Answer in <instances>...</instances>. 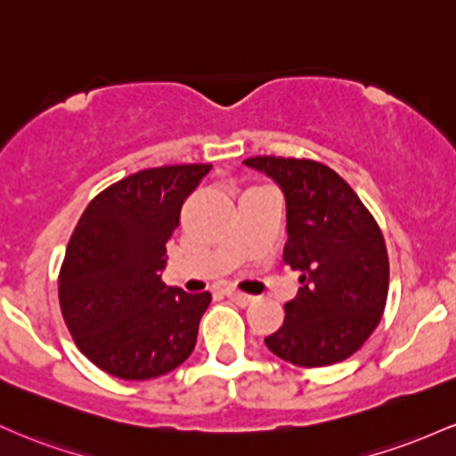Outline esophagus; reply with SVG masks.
Wrapping results in <instances>:
<instances>
[{
  "label": "esophagus",
  "mask_w": 456,
  "mask_h": 456,
  "mask_svg": "<svg viewBox=\"0 0 456 456\" xmlns=\"http://www.w3.org/2000/svg\"><path fill=\"white\" fill-rule=\"evenodd\" d=\"M226 297H228V299L237 301V304H241V305H248L249 301L254 299L252 295H245V293H241V290H234V289H228L226 290Z\"/></svg>",
  "instance_id": "1"
}]
</instances>
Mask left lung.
<instances>
[{"instance_id":"1","label":"left lung","mask_w":456,"mask_h":456,"mask_svg":"<svg viewBox=\"0 0 456 456\" xmlns=\"http://www.w3.org/2000/svg\"><path fill=\"white\" fill-rule=\"evenodd\" d=\"M243 163L282 189L284 263L301 271L284 325L265 345L295 366L338 364L364 345L386 310L390 263L381 230L349 183L323 163L267 155Z\"/></svg>"}]
</instances>
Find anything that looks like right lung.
<instances>
[{
	"mask_svg": "<svg viewBox=\"0 0 456 456\" xmlns=\"http://www.w3.org/2000/svg\"><path fill=\"white\" fill-rule=\"evenodd\" d=\"M211 166L131 174L88 204L58 278L60 308L77 349L118 379L166 375L191 355L211 293L166 286V243L183 202Z\"/></svg>",
	"mask_w": 456,
	"mask_h": 456,
	"instance_id": "add662e5",
	"label": "right lung"
}]
</instances>
